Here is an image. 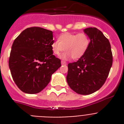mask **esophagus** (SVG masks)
I'll use <instances>...</instances> for the list:
<instances>
[{"label": "esophagus", "mask_w": 124, "mask_h": 124, "mask_svg": "<svg viewBox=\"0 0 124 124\" xmlns=\"http://www.w3.org/2000/svg\"><path fill=\"white\" fill-rule=\"evenodd\" d=\"M61 64H62V65H65V64H66V63L65 61H62L61 62Z\"/></svg>", "instance_id": "34e87169"}]
</instances>
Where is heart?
Listing matches in <instances>:
<instances>
[{
	"mask_svg": "<svg viewBox=\"0 0 124 124\" xmlns=\"http://www.w3.org/2000/svg\"><path fill=\"white\" fill-rule=\"evenodd\" d=\"M90 45V38L85 33H73L66 32L58 37V40L51 43V48L53 54L59 55L62 51L65 52L60 56L63 60L81 58L86 52Z\"/></svg>",
	"mask_w": 124,
	"mask_h": 124,
	"instance_id": "1",
	"label": "heart"
}]
</instances>
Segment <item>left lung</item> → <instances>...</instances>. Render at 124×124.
<instances>
[{
  "label": "left lung",
  "instance_id": "left-lung-1",
  "mask_svg": "<svg viewBox=\"0 0 124 124\" xmlns=\"http://www.w3.org/2000/svg\"><path fill=\"white\" fill-rule=\"evenodd\" d=\"M90 45L76 62L69 63L66 80L70 88L82 95L97 91L104 84L112 65V53L109 40L94 27L85 28Z\"/></svg>",
  "mask_w": 124,
  "mask_h": 124
}]
</instances>
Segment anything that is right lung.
I'll use <instances>...</instances> for the list:
<instances>
[{
  "label": "right lung",
  "mask_w": 124,
  "mask_h": 124,
  "mask_svg": "<svg viewBox=\"0 0 124 124\" xmlns=\"http://www.w3.org/2000/svg\"><path fill=\"white\" fill-rule=\"evenodd\" d=\"M53 31L30 27L15 38L8 66L14 82L25 93H40L50 83L51 75L61 66V60L53 53Z\"/></svg>",
  "instance_id": "add662e5"
}]
</instances>
